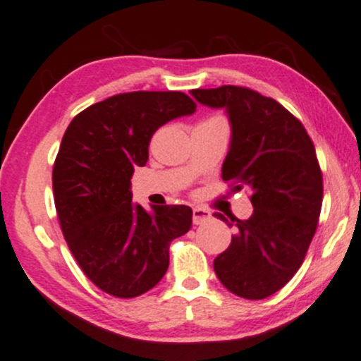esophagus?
<instances>
[{
	"label": "esophagus",
	"mask_w": 361,
	"mask_h": 361,
	"mask_svg": "<svg viewBox=\"0 0 361 361\" xmlns=\"http://www.w3.org/2000/svg\"><path fill=\"white\" fill-rule=\"evenodd\" d=\"M212 219V214L208 210H205V208H193V224L195 225H200L203 222H207V220Z\"/></svg>",
	"instance_id": "1"
}]
</instances>
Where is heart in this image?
<instances>
[{
  "mask_svg": "<svg viewBox=\"0 0 361 361\" xmlns=\"http://www.w3.org/2000/svg\"><path fill=\"white\" fill-rule=\"evenodd\" d=\"M212 119H216V117H212Z\"/></svg>",
  "mask_w": 361,
  "mask_h": 361,
  "instance_id": "heart-1",
  "label": "heart"
}]
</instances>
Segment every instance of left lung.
<instances>
[{"mask_svg":"<svg viewBox=\"0 0 361 361\" xmlns=\"http://www.w3.org/2000/svg\"><path fill=\"white\" fill-rule=\"evenodd\" d=\"M192 95L227 109L232 142L222 180L232 193L249 190L254 207L250 219H230L237 233L214 260L215 274L230 293L264 299L293 279L318 227L323 173L314 145L296 116L249 87L193 89Z\"/></svg>","mask_w":361,"mask_h":361,"instance_id":"left-lung-1","label":"left lung"}]
</instances>
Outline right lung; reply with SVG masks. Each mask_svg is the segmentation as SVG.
Masks as SVG:
<instances>
[{
  "instance_id": "right-lung-1",
  "label": "right lung",
  "mask_w": 361,
  "mask_h": 361,
  "mask_svg": "<svg viewBox=\"0 0 361 361\" xmlns=\"http://www.w3.org/2000/svg\"><path fill=\"white\" fill-rule=\"evenodd\" d=\"M183 92L117 94L68 124L51 183L60 228L84 274L104 293L136 298L169 266V245L192 227V208L163 205L153 214L133 203L131 178L149 158V141L168 121L193 114Z\"/></svg>"
}]
</instances>
